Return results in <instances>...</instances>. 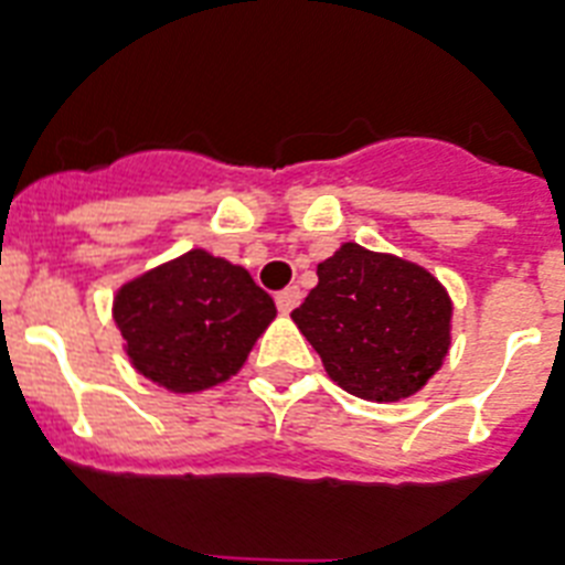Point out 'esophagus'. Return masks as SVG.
Returning a JSON list of instances; mask_svg holds the SVG:
<instances>
[{
	"label": "esophagus",
	"mask_w": 565,
	"mask_h": 565,
	"mask_svg": "<svg viewBox=\"0 0 565 565\" xmlns=\"http://www.w3.org/2000/svg\"><path fill=\"white\" fill-rule=\"evenodd\" d=\"M275 305H278V310L287 316V312H292L301 305V290H298V287H287V290H281L275 296Z\"/></svg>",
	"instance_id": "34e87169"
}]
</instances>
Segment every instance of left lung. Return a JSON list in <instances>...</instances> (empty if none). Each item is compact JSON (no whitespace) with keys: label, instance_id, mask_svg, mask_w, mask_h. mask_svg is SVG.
Returning <instances> with one entry per match:
<instances>
[{"label":"left lung","instance_id":"8db88e82","mask_svg":"<svg viewBox=\"0 0 565 565\" xmlns=\"http://www.w3.org/2000/svg\"><path fill=\"white\" fill-rule=\"evenodd\" d=\"M292 321L327 376L371 402L414 396L451 348V298L428 269L341 244Z\"/></svg>","mask_w":565,"mask_h":565}]
</instances>
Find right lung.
I'll use <instances>...</instances> for the list:
<instances>
[{"mask_svg": "<svg viewBox=\"0 0 565 565\" xmlns=\"http://www.w3.org/2000/svg\"><path fill=\"white\" fill-rule=\"evenodd\" d=\"M275 305L244 267L192 249L122 284L114 321L137 373L174 393H198L241 371Z\"/></svg>", "mask_w": 565, "mask_h": 565, "instance_id": "1", "label": "right lung"}]
</instances>
